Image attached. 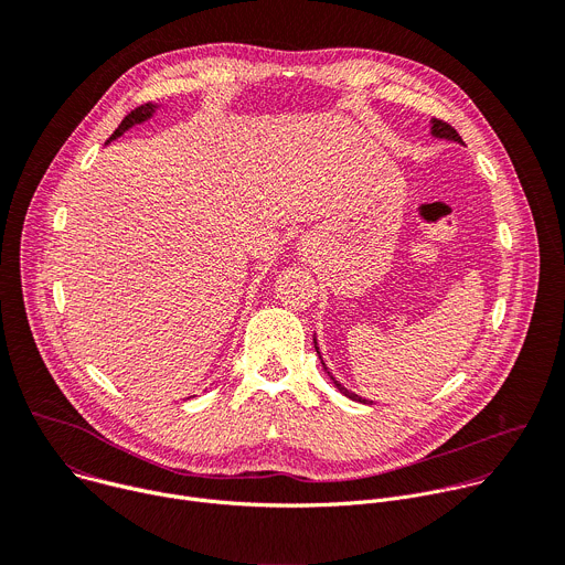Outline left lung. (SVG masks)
<instances>
[{"mask_svg":"<svg viewBox=\"0 0 565 565\" xmlns=\"http://www.w3.org/2000/svg\"><path fill=\"white\" fill-rule=\"evenodd\" d=\"M431 134L436 136V138H445V140H454V142H462V138L458 136V131L451 127V125H447V122H443V120H438V118H434L431 120ZM315 342V340H312ZM315 351L319 353V347H317V342H315ZM319 360H321V355H319ZM321 366H324V371L329 373V377H331V382L335 384V388L340 391V393H344L347 397H351V399H355V402H362V405H371V399H364V397H360L358 393H353V391H349L344 384H340L333 375H331V371L327 369V364H324V360H321Z\"/></svg>","mask_w":565,"mask_h":565,"instance_id":"8db88e82","label":"left lung"}]
</instances>
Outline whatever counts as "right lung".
Returning <instances> with one entry per match:
<instances>
[{
    "label": "right lung",
    "mask_w": 565,
    "mask_h": 565,
    "mask_svg": "<svg viewBox=\"0 0 565 565\" xmlns=\"http://www.w3.org/2000/svg\"><path fill=\"white\" fill-rule=\"evenodd\" d=\"M156 109H158V105H151V103H147V105H140V107H136L131 114H127L125 118H122V122L118 125V129L111 134V138L107 140V142H111V140H116L118 136H122L125 131H129L134 125H142L145 120H149L153 114H156Z\"/></svg>",
    "instance_id": "add662e5"
}]
</instances>
